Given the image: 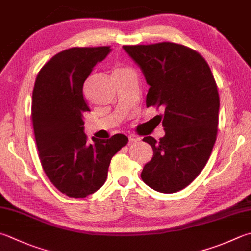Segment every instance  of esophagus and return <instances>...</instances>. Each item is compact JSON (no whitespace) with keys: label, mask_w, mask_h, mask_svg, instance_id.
Segmentation results:
<instances>
[{"label":"esophagus","mask_w":251,"mask_h":251,"mask_svg":"<svg viewBox=\"0 0 251 251\" xmlns=\"http://www.w3.org/2000/svg\"><path fill=\"white\" fill-rule=\"evenodd\" d=\"M129 141H130V143H136V142L141 141V138H139V136H136L134 134H131V135H129Z\"/></svg>","instance_id":"esophagus-1"}]
</instances>
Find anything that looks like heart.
Returning a JSON list of instances; mask_svg holds the SVG:
<instances>
[{"instance_id": "b5f03b06", "label": "heart", "mask_w": 251, "mask_h": 251, "mask_svg": "<svg viewBox=\"0 0 251 251\" xmlns=\"http://www.w3.org/2000/svg\"><path fill=\"white\" fill-rule=\"evenodd\" d=\"M117 71H120V69H118V70H116V71H115V72H117Z\"/></svg>"}]
</instances>
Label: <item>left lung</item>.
I'll return each mask as SVG.
<instances>
[{
    "label": "left lung",
    "instance_id": "obj_1",
    "mask_svg": "<svg viewBox=\"0 0 251 251\" xmlns=\"http://www.w3.org/2000/svg\"><path fill=\"white\" fill-rule=\"evenodd\" d=\"M150 85L146 106L163 107L165 135L145 136L153 158L142 170L149 187L163 193L182 190L197 178L213 150L220 96L213 74L197 51L174 42L124 46Z\"/></svg>",
    "mask_w": 251,
    "mask_h": 251
}]
</instances>
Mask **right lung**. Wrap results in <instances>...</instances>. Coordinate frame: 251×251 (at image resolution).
Listing matches in <instances>:
<instances>
[{
	"mask_svg": "<svg viewBox=\"0 0 251 251\" xmlns=\"http://www.w3.org/2000/svg\"><path fill=\"white\" fill-rule=\"evenodd\" d=\"M110 47H85L61 51L37 75L31 120L41 166L53 186L70 198H85L105 183L110 160L127 138L87 143L83 113L91 111L83 85Z\"/></svg>",
	"mask_w": 251,
	"mask_h": 251,
	"instance_id": "right-lung-1",
	"label": "right lung"
}]
</instances>
